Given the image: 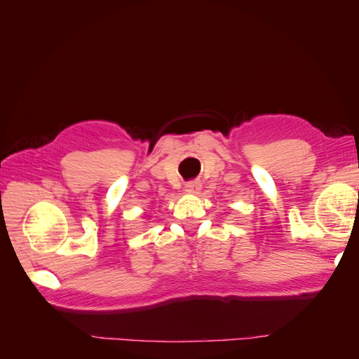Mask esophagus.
<instances>
[{
  "mask_svg": "<svg viewBox=\"0 0 359 359\" xmlns=\"http://www.w3.org/2000/svg\"><path fill=\"white\" fill-rule=\"evenodd\" d=\"M184 189H186L187 193H198L201 190V182L199 181H189Z\"/></svg>",
  "mask_w": 359,
  "mask_h": 359,
  "instance_id": "esophagus-1",
  "label": "esophagus"
}]
</instances>
